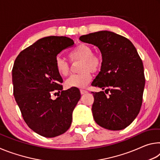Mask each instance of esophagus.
<instances>
[{"instance_id": "esophagus-1", "label": "esophagus", "mask_w": 160, "mask_h": 160, "mask_svg": "<svg viewBox=\"0 0 160 160\" xmlns=\"http://www.w3.org/2000/svg\"><path fill=\"white\" fill-rule=\"evenodd\" d=\"M88 92L87 90H80V93L81 94H85L86 93H88Z\"/></svg>"}]
</instances>
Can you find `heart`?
I'll list each match as a JSON object with an SVG mask.
<instances>
[{"mask_svg":"<svg viewBox=\"0 0 160 160\" xmlns=\"http://www.w3.org/2000/svg\"><path fill=\"white\" fill-rule=\"evenodd\" d=\"M72 61H80L78 74L72 75L66 81L68 88H83L90 82L92 72H96L102 66V59L98 55L92 54V50L88 45L80 44L69 54ZM56 70L59 74L66 76L69 72V64L60 57L55 61Z\"/></svg>","mask_w":160,"mask_h":160,"instance_id":"1","label":"heart"}]
</instances>
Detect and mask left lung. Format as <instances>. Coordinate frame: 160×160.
<instances>
[{"mask_svg": "<svg viewBox=\"0 0 160 160\" xmlns=\"http://www.w3.org/2000/svg\"><path fill=\"white\" fill-rule=\"evenodd\" d=\"M79 39L96 46L102 53L100 72L92 83L104 90L92 92L94 121L108 130L124 129L139 113L145 88L143 64L136 48L126 37L107 30Z\"/></svg>", "mask_w": 160, "mask_h": 160, "instance_id": "8db88e82", "label": "left lung"}]
</instances>
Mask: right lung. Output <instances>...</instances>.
<instances>
[{"label": "right lung", "instance_id": "right-lung-1", "mask_svg": "<svg viewBox=\"0 0 160 160\" xmlns=\"http://www.w3.org/2000/svg\"><path fill=\"white\" fill-rule=\"evenodd\" d=\"M73 44L66 37H46L21 51L15 61L12 79L15 101L28 126L42 136H58L71 125L80 92L75 88L63 90L55 61L61 51ZM54 92L59 97L52 100Z\"/></svg>", "mask_w": 160, "mask_h": 160}]
</instances>
